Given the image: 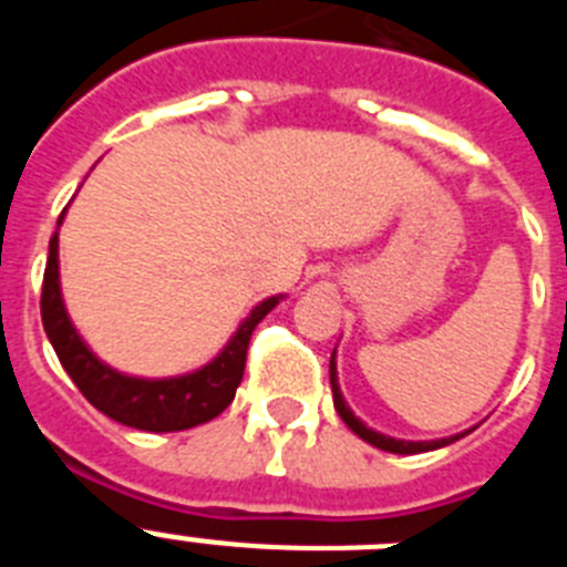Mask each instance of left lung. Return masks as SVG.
Returning a JSON list of instances; mask_svg holds the SVG:
<instances>
[{"mask_svg":"<svg viewBox=\"0 0 567 567\" xmlns=\"http://www.w3.org/2000/svg\"><path fill=\"white\" fill-rule=\"evenodd\" d=\"M329 383H332V398H334V409H338L340 420H343L360 440H365L369 445L380 449V452H392V454H420V452H434V449H443V445H452L454 440L465 437L468 432L463 434H452V437H443V440H398V437H389V434H380L374 429L363 423L360 417H354V412L349 409V403L343 400V392H340L338 385V365H334V352L332 360H329Z\"/></svg>","mask_w":567,"mask_h":567,"instance_id":"left-lung-1","label":"left lung"}]
</instances>
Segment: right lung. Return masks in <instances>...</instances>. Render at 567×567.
I'll return each mask as SVG.
<instances>
[{"instance_id": "obj_1", "label": "right lung", "mask_w": 567, "mask_h": 567, "mask_svg": "<svg viewBox=\"0 0 567 567\" xmlns=\"http://www.w3.org/2000/svg\"><path fill=\"white\" fill-rule=\"evenodd\" d=\"M64 213L68 207L59 215L56 233L50 238L42 284V323L50 346L56 349L59 363L79 385V392L110 420L130 429H142V432H184V429L218 417L233 403L235 389L244 378L252 329L278 307L284 295L260 300L258 307L240 320V327L235 329L221 352L195 372L158 380L115 372L113 365L102 363L90 352V346L76 332L64 309L62 284H59V227L64 221Z\"/></svg>"}]
</instances>
